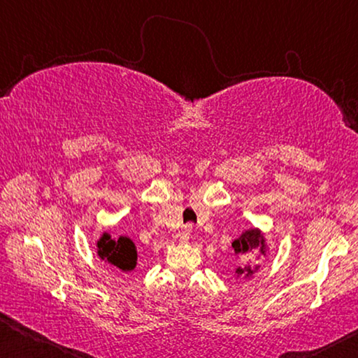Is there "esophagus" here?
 <instances>
[{
    "mask_svg": "<svg viewBox=\"0 0 358 358\" xmlns=\"http://www.w3.org/2000/svg\"><path fill=\"white\" fill-rule=\"evenodd\" d=\"M191 234H192V226H191V224H186V226H183V229L180 230V235H178L181 243H187V240H189Z\"/></svg>",
    "mask_w": 358,
    "mask_h": 358,
    "instance_id": "esophagus-1",
    "label": "esophagus"
}]
</instances>
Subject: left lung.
Listing matches in <instances>:
<instances>
[{
	"label": "left lung",
	"instance_id": "8db88e82",
	"mask_svg": "<svg viewBox=\"0 0 358 358\" xmlns=\"http://www.w3.org/2000/svg\"><path fill=\"white\" fill-rule=\"evenodd\" d=\"M232 248L235 254H238V256H248V254H252L257 251L264 254L265 240L257 229H251V230H246L245 234H241V237L232 243ZM251 273H252L251 266H245V268L238 266L237 268V275H251Z\"/></svg>",
	"mask_w": 358,
	"mask_h": 358
}]
</instances>
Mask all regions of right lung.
Here are the masks:
<instances>
[{
	"label": "right lung",
	"mask_w": 358,
	"mask_h": 358,
	"mask_svg": "<svg viewBox=\"0 0 358 358\" xmlns=\"http://www.w3.org/2000/svg\"><path fill=\"white\" fill-rule=\"evenodd\" d=\"M98 254L102 260L118 266L123 271H131L136 266L137 251L132 240L128 237L113 240L110 235L104 234L98 241Z\"/></svg>",
	"instance_id": "obj_1"
}]
</instances>
